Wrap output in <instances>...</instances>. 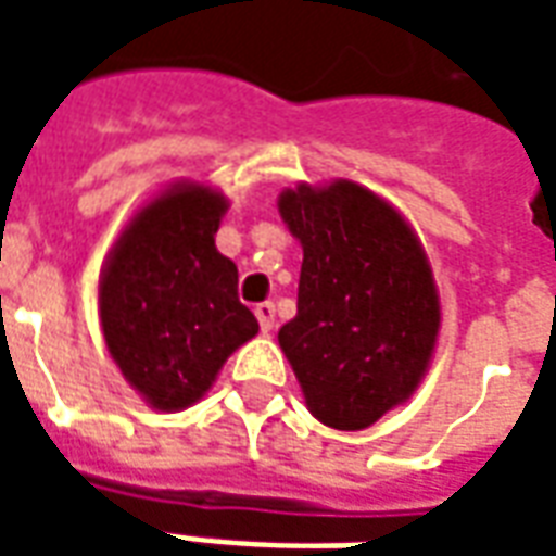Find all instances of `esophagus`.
<instances>
[{
	"label": "esophagus",
	"instance_id": "esophagus-1",
	"mask_svg": "<svg viewBox=\"0 0 556 556\" xmlns=\"http://www.w3.org/2000/svg\"><path fill=\"white\" fill-rule=\"evenodd\" d=\"M255 318H258V327H262V333H270V330H274V318H277V309H274V303H258V306H255Z\"/></svg>",
	"mask_w": 556,
	"mask_h": 556
}]
</instances>
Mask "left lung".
Wrapping results in <instances>:
<instances>
[{"label": "left lung", "mask_w": 556, "mask_h": 556, "mask_svg": "<svg viewBox=\"0 0 556 556\" xmlns=\"http://www.w3.org/2000/svg\"><path fill=\"white\" fill-rule=\"evenodd\" d=\"M303 243L298 315L279 345L325 426H372L414 393L441 327L422 247L384 199L337 181L279 195Z\"/></svg>", "instance_id": "8db88e82"}]
</instances>
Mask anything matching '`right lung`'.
I'll use <instances>...</instances> for the list:
<instances>
[{
    "mask_svg": "<svg viewBox=\"0 0 556 556\" xmlns=\"http://www.w3.org/2000/svg\"><path fill=\"white\" fill-rule=\"evenodd\" d=\"M223 211L219 193L175 187L139 211L103 270L106 349L160 410L202 399L231 351L258 333L238 267L214 247Z\"/></svg>",
    "mask_w": 556,
    "mask_h": 556,
    "instance_id": "1",
    "label": "right lung"
}]
</instances>
